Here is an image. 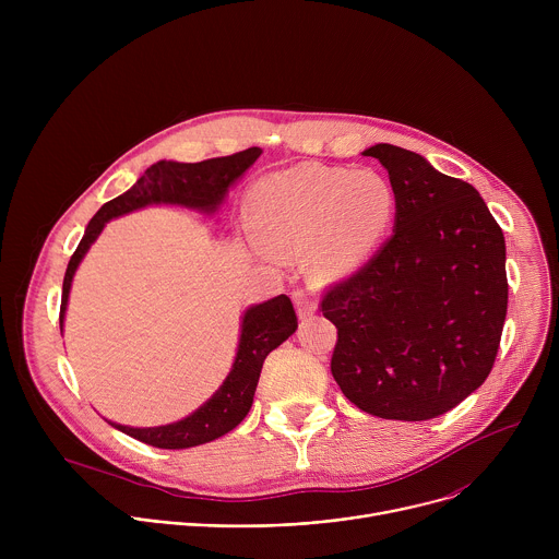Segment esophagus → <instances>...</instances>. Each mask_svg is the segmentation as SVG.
<instances>
[{
	"instance_id": "34e87169",
	"label": "esophagus",
	"mask_w": 559,
	"mask_h": 559,
	"mask_svg": "<svg viewBox=\"0 0 559 559\" xmlns=\"http://www.w3.org/2000/svg\"><path fill=\"white\" fill-rule=\"evenodd\" d=\"M292 300H294V305H296L298 318H307V316H311V313L316 311V302H313L305 292H300V289H296V292L292 294Z\"/></svg>"
}]
</instances>
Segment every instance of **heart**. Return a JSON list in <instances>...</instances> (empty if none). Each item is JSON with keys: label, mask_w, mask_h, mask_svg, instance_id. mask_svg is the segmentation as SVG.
Listing matches in <instances>:
<instances>
[{"label": "heart", "mask_w": 559, "mask_h": 559, "mask_svg": "<svg viewBox=\"0 0 559 559\" xmlns=\"http://www.w3.org/2000/svg\"><path fill=\"white\" fill-rule=\"evenodd\" d=\"M397 214L395 188L373 168L302 164L261 179L248 194L257 246L274 261L305 259L316 287L356 274Z\"/></svg>", "instance_id": "1"}]
</instances>
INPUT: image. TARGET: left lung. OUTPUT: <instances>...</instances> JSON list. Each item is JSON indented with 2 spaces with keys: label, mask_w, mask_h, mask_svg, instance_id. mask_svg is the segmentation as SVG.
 Returning a JSON list of instances; mask_svg holds the SVG:
<instances>
[{
  "label": "left lung",
  "mask_w": 559,
  "mask_h": 559,
  "mask_svg": "<svg viewBox=\"0 0 559 559\" xmlns=\"http://www.w3.org/2000/svg\"><path fill=\"white\" fill-rule=\"evenodd\" d=\"M389 173L397 214L378 254L323 298L338 330L332 373L378 418L420 423L451 412L496 362L507 318V246L466 181L391 143L362 152Z\"/></svg>",
  "instance_id": "8db88e82"
}]
</instances>
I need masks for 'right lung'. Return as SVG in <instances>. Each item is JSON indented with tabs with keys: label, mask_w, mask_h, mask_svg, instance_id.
Here are the masks:
<instances>
[{
	"label": "right lung",
	"mask_w": 559,
	"mask_h": 559,
	"mask_svg": "<svg viewBox=\"0 0 559 559\" xmlns=\"http://www.w3.org/2000/svg\"><path fill=\"white\" fill-rule=\"evenodd\" d=\"M261 152V147H248L229 156L207 158L201 164L158 162L150 166L128 192L102 205V210L91 218L82 243L70 257L63 276L59 311L61 330L74 272L108 221L147 205H181L212 216L218 212L229 188L254 166ZM296 328V311L285 294L248 307L241 316V336H238L231 369L223 384L197 412L162 427H128L108 423L130 438L158 449H190L225 436L248 416L267 354L285 343Z\"/></svg>",
	"instance_id": "right-lung-1"
}]
</instances>
